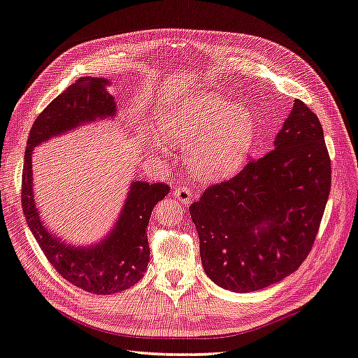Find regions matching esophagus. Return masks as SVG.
Listing matches in <instances>:
<instances>
[{
  "label": "esophagus",
  "instance_id": "esophagus-1",
  "mask_svg": "<svg viewBox=\"0 0 358 358\" xmlns=\"http://www.w3.org/2000/svg\"><path fill=\"white\" fill-rule=\"evenodd\" d=\"M173 197L177 199L178 201H183V203H191V200H192V191L191 189H189L187 186H178V187H175V191H173Z\"/></svg>",
  "mask_w": 358,
  "mask_h": 358
}]
</instances>
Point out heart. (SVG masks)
I'll return each instance as SVG.
<instances>
[{
  "label": "heart",
  "mask_w": 358,
  "mask_h": 358,
  "mask_svg": "<svg viewBox=\"0 0 358 358\" xmlns=\"http://www.w3.org/2000/svg\"><path fill=\"white\" fill-rule=\"evenodd\" d=\"M166 135L187 147L195 177L214 180L233 173L247 157L256 136L248 110L214 94H191L175 102L161 119ZM158 149L166 139L155 138Z\"/></svg>",
  "instance_id": "heart-1"
}]
</instances>
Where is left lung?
Masks as SVG:
<instances>
[{
    "instance_id": "obj_1",
    "label": "left lung",
    "mask_w": 358,
    "mask_h": 358,
    "mask_svg": "<svg viewBox=\"0 0 358 358\" xmlns=\"http://www.w3.org/2000/svg\"><path fill=\"white\" fill-rule=\"evenodd\" d=\"M331 173L320 119L296 99L275 149L189 206L206 275L247 293L298 270L318 234Z\"/></svg>"
}]
</instances>
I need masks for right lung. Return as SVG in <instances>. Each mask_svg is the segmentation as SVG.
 Segmentation results:
<instances>
[{
  "label": "right lung",
  "mask_w": 358,
  "mask_h": 358,
  "mask_svg": "<svg viewBox=\"0 0 358 358\" xmlns=\"http://www.w3.org/2000/svg\"><path fill=\"white\" fill-rule=\"evenodd\" d=\"M107 83L101 77H80L41 111L27 138L21 175V206L43 255L63 279L94 295L122 292L144 276L150 259L147 225L152 209L169 194V186L135 181L107 239L80 248L55 239L40 220L32 192V149L82 122L115 116V97L105 88Z\"/></svg>",
  "instance_id": "obj_1"
}]
</instances>
